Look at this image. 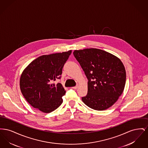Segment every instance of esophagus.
Instances as JSON below:
<instances>
[{
	"mask_svg": "<svg viewBox=\"0 0 148 148\" xmlns=\"http://www.w3.org/2000/svg\"><path fill=\"white\" fill-rule=\"evenodd\" d=\"M77 88H78V85H77V86H75L72 87V88H73V89H77Z\"/></svg>",
	"mask_w": 148,
	"mask_h": 148,
	"instance_id": "1",
	"label": "esophagus"
}]
</instances>
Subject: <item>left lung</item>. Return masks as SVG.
I'll list each match as a JSON object with an SVG mask.
<instances>
[{
    "mask_svg": "<svg viewBox=\"0 0 148 148\" xmlns=\"http://www.w3.org/2000/svg\"><path fill=\"white\" fill-rule=\"evenodd\" d=\"M73 54L88 79V94L82 99L92 109L104 110L118 100L126 81L125 67L117 56L103 50H75Z\"/></svg>",
    "mask_w": 148,
    "mask_h": 148,
    "instance_id": "1",
    "label": "left lung"
}]
</instances>
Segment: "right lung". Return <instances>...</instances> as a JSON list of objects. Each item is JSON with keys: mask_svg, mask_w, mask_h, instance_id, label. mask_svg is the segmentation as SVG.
I'll use <instances>...</instances> for the list:
<instances>
[{"mask_svg": "<svg viewBox=\"0 0 148 148\" xmlns=\"http://www.w3.org/2000/svg\"><path fill=\"white\" fill-rule=\"evenodd\" d=\"M71 53L69 50L42 56L25 68L20 78V88L29 104L49 113L62 104L65 90L62 84L53 82L61 77L64 65Z\"/></svg>", "mask_w": 148, "mask_h": 148, "instance_id": "right-lung-1", "label": "right lung"}]
</instances>
